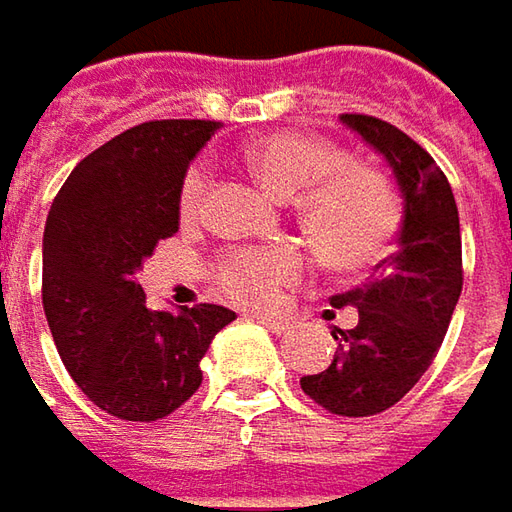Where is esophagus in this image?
<instances>
[{"label": "esophagus", "mask_w": 512, "mask_h": 512, "mask_svg": "<svg viewBox=\"0 0 512 512\" xmlns=\"http://www.w3.org/2000/svg\"><path fill=\"white\" fill-rule=\"evenodd\" d=\"M253 319L262 322L270 333H285L287 327H290V319H285V316H273V313H253Z\"/></svg>", "instance_id": "1"}]
</instances>
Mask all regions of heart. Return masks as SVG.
Listing matches in <instances>:
<instances>
[{
	"mask_svg": "<svg viewBox=\"0 0 512 512\" xmlns=\"http://www.w3.org/2000/svg\"><path fill=\"white\" fill-rule=\"evenodd\" d=\"M245 162L262 185L293 199L296 219L327 265L364 270L384 259L399 230L393 190L376 170L350 162L319 136L279 130L245 145ZM205 170H187L179 190V222L196 225L205 205ZM305 259L293 245L239 247L216 265V285L239 305H267L276 290L302 276Z\"/></svg>",
	"mask_w": 512,
	"mask_h": 512,
	"instance_id": "heart-1",
	"label": "heart"
}]
</instances>
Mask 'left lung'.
Masks as SVG:
<instances>
[{"label": "left lung", "instance_id": "obj_1", "mask_svg": "<svg viewBox=\"0 0 512 512\" xmlns=\"http://www.w3.org/2000/svg\"><path fill=\"white\" fill-rule=\"evenodd\" d=\"M342 122L390 162L404 199L396 253L376 265L362 287L330 296L333 307H356L359 322L333 330L339 350L302 390L336 416H376L404 399L439 353L462 293V227L450 182L407 133L364 113Z\"/></svg>", "mask_w": 512, "mask_h": 512}]
</instances>
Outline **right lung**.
I'll return each mask as SVG.
<instances>
[{
    "label": "right lung",
    "instance_id": "1",
    "mask_svg": "<svg viewBox=\"0 0 512 512\" xmlns=\"http://www.w3.org/2000/svg\"><path fill=\"white\" fill-rule=\"evenodd\" d=\"M219 130L156 119L88 153L56 193L42 239V305L62 362L96 407L156 422L199 390L202 356L236 319L219 305L150 310L136 270L179 230L190 159Z\"/></svg>",
    "mask_w": 512,
    "mask_h": 512
}]
</instances>
